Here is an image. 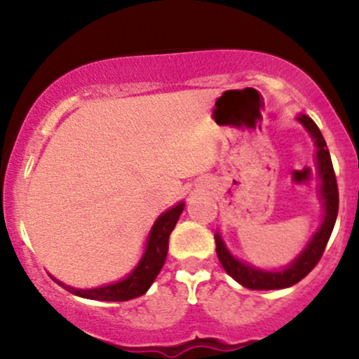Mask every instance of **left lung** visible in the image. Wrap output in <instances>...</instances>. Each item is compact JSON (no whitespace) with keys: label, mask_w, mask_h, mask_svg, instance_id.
I'll return each instance as SVG.
<instances>
[{"label":"left lung","mask_w":359,"mask_h":359,"mask_svg":"<svg viewBox=\"0 0 359 359\" xmlns=\"http://www.w3.org/2000/svg\"><path fill=\"white\" fill-rule=\"evenodd\" d=\"M297 121L309 131L316 145V167L317 174H319V196L324 205V216L320 222L319 229L307 243L306 248L299 255L290 265H287L282 270H262L258 266L248 265V263L241 262V259L234 258L231 251L226 248L224 241H222L221 234L216 231L214 240H216V253L219 258L222 269L229 277H233L243 287L251 288V290H275V288H287L295 285L300 282L306 275L312 271L317 265L320 257H323L325 245H327L329 238H331L332 228L337 217V209H339V194H337V182L334 175V168H332L331 155H329L325 140L320 133V130L306 114H299Z\"/></svg>","instance_id":"obj_1"}]
</instances>
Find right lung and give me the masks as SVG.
Returning <instances> with one entry per match:
<instances>
[{
    "instance_id": "1",
    "label": "right lung",
    "mask_w": 359,
    "mask_h": 359,
    "mask_svg": "<svg viewBox=\"0 0 359 359\" xmlns=\"http://www.w3.org/2000/svg\"><path fill=\"white\" fill-rule=\"evenodd\" d=\"M184 203L175 204L174 208L167 209L158 216V219L154 222L150 233H148V240L145 245L142 258H140L138 265L135 266L125 278L119 282L109 283V285H102L96 288H76L71 285H65L60 280L53 278L60 287L69 290L74 295L79 297L90 299V300H106V302H123V300L137 299L143 295L148 288L151 287L156 275L162 270L163 263H165L167 251H168V238L170 233L174 231L179 216L184 211Z\"/></svg>"
}]
</instances>
